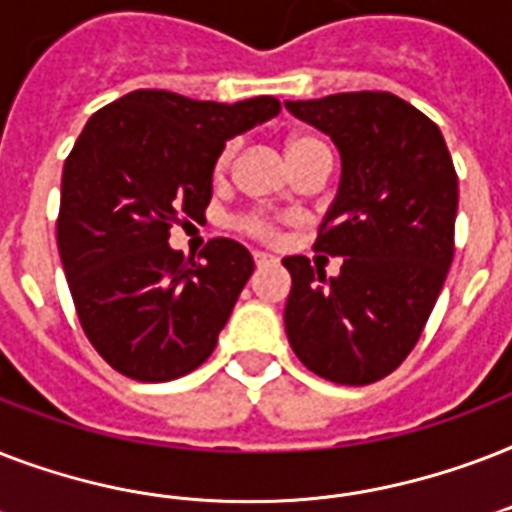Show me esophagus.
<instances>
[{
	"instance_id": "esophagus-1",
	"label": "esophagus",
	"mask_w": 512,
	"mask_h": 512,
	"mask_svg": "<svg viewBox=\"0 0 512 512\" xmlns=\"http://www.w3.org/2000/svg\"><path fill=\"white\" fill-rule=\"evenodd\" d=\"M252 257H255L257 268H265V265H276V263H279V260H276V257H273V255H268V252H255V255H252Z\"/></svg>"
}]
</instances>
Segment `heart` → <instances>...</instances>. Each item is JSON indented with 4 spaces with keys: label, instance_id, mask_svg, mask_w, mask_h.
<instances>
[{
    "label": "heart",
    "instance_id": "b5f03b06",
    "mask_svg": "<svg viewBox=\"0 0 512 512\" xmlns=\"http://www.w3.org/2000/svg\"><path fill=\"white\" fill-rule=\"evenodd\" d=\"M319 143L321 140L311 138V135H292V138L287 140V159L289 156L300 154V151H305V148L319 146ZM233 154H236V146H233V143H225V146L220 148V154H217L215 164H212V175H215V180H223V177L228 175V170H231V162H233ZM233 225H236L241 233L255 236V239H271L273 233H276V228H273L271 220L263 215H257V212L239 215L236 220H233Z\"/></svg>",
    "mask_w": 512,
    "mask_h": 512
}]
</instances>
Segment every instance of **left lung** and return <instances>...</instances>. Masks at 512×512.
I'll use <instances>...</instances> for the list:
<instances>
[{"label":"left lung","instance_id":"8db88e82","mask_svg":"<svg viewBox=\"0 0 512 512\" xmlns=\"http://www.w3.org/2000/svg\"><path fill=\"white\" fill-rule=\"evenodd\" d=\"M284 106L340 151V188L313 249L345 257L332 279L303 255L281 260L292 276L289 345L324 380L369 385L412 353L441 295L457 172L441 130L398 95L340 92Z\"/></svg>","mask_w":512,"mask_h":512}]
</instances>
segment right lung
Returning <instances> with one entry per match:
<instances>
[{
    "label": "right lung",
    "mask_w": 512,
    "mask_h": 512,
    "mask_svg": "<svg viewBox=\"0 0 512 512\" xmlns=\"http://www.w3.org/2000/svg\"><path fill=\"white\" fill-rule=\"evenodd\" d=\"M279 111L271 95L228 106L135 90L84 124L63 164L58 249L84 335L124 377L177 380L212 356L255 263L233 239L196 263L170 228L204 215L225 140Z\"/></svg>",
    "instance_id": "1"
}]
</instances>
